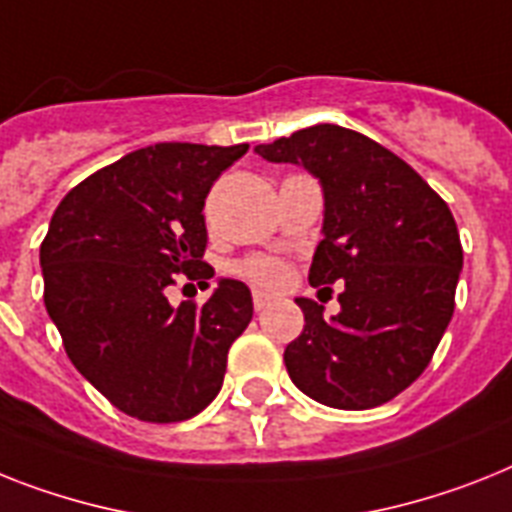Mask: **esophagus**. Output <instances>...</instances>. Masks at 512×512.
<instances>
[{"mask_svg": "<svg viewBox=\"0 0 512 512\" xmlns=\"http://www.w3.org/2000/svg\"><path fill=\"white\" fill-rule=\"evenodd\" d=\"M272 303H274L272 295L261 293V290H253V308H256V311H264V308H269Z\"/></svg>", "mask_w": 512, "mask_h": 512, "instance_id": "obj_1", "label": "esophagus"}]
</instances>
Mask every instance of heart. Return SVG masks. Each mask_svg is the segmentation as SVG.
I'll return each instance as SVG.
<instances>
[{"label": "heart", "instance_id": "b5f03b06", "mask_svg": "<svg viewBox=\"0 0 512 512\" xmlns=\"http://www.w3.org/2000/svg\"><path fill=\"white\" fill-rule=\"evenodd\" d=\"M238 272L261 287H280L287 280V266L269 256H256L238 266Z\"/></svg>", "mask_w": 512, "mask_h": 512}]
</instances>
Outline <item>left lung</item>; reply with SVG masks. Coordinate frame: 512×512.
<instances>
[{"label":"left lung","mask_w":512,"mask_h":512,"mask_svg":"<svg viewBox=\"0 0 512 512\" xmlns=\"http://www.w3.org/2000/svg\"><path fill=\"white\" fill-rule=\"evenodd\" d=\"M319 180L324 240L308 282H345L340 314L295 298L303 332L285 348L293 384L316 403L366 411L429 366L453 319L463 248L453 211L400 156L356 130L314 125L256 146Z\"/></svg>","instance_id":"obj_1"}]
</instances>
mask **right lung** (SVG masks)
Returning <instances> with one entry per match:
<instances>
[{
    "label": "right lung",
    "mask_w": 512,
    "mask_h": 512,
    "mask_svg": "<svg viewBox=\"0 0 512 512\" xmlns=\"http://www.w3.org/2000/svg\"><path fill=\"white\" fill-rule=\"evenodd\" d=\"M248 151L156 143L94 172L57 206L41 243L44 303L67 358L122 413L172 424L222 390L251 290L219 280L204 306L167 301L177 274L209 287L204 204Z\"/></svg>",
    "instance_id": "right-lung-1"
}]
</instances>
